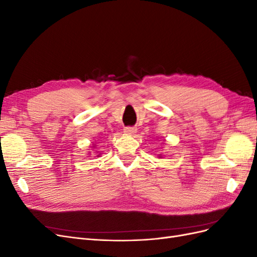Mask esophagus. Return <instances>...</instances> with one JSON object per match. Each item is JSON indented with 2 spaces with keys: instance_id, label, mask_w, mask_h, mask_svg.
Segmentation results:
<instances>
[{
  "instance_id": "34e87169",
  "label": "esophagus",
  "mask_w": 257,
  "mask_h": 257,
  "mask_svg": "<svg viewBox=\"0 0 257 257\" xmlns=\"http://www.w3.org/2000/svg\"><path fill=\"white\" fill-rule=\"evenodd\" d=\"M136 132H137L136 127H130V126L124 127V133L128 134V135H133V134L136 133Z\"/></svg>"
}]
</instances>
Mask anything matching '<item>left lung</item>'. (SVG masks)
<instances>
[{"mask_svg":"<svg viewBox=\"0 0 257 257\" xmlns=\"http://www.w3.org/2000/svg\"><path fill=\"white\" fill-rule=\"evenodd\" d=\"M158 158H159V159H162V158H163V155H162V154H159V155H158Z\"/></svg>","mask_w":257,"mask_h":257,"instance_id":"8db88e82","label":"left lung"}]
</instances>
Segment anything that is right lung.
Returning <instances> with one entry per match:
<instances>
[{
    "label": "right lung",
    "instance_id": "add662e5",
    "mask_svg": "<svg viewBox=\"0 0 257 257\" xmlns=\"http://www.w3.org/2000/svg\"><path fill=\"white\" fill-rule=\"evenodd\" d=\"M93 148H95V144H93V146H92ZM99 155H100V153L99 154H97V157H99Z\"/></svg>",
    "mask_w": 257,
    "mask_h": 257
}]
</instances>
